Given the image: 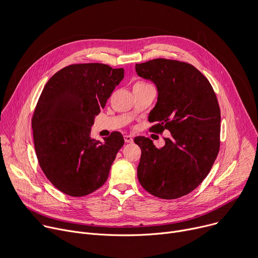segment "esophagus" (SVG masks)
<instances>
[{
  "label": "esophagus",
  "mask_w": 258,
  "mask_h": 258,
  "mask_svg": "<svg viewBox=\"0 0 258 258\" xmlns=\"http://www.w3.org/2000/svg\"><path fill=\"white\" fill-rule=\"evenodd\" d=\"M124 141H125V143H133L134 139H133V137H132V136L126 135V136H124Z\"/></svg>",
  "instance_id": "34e87169"
}]
</instances>
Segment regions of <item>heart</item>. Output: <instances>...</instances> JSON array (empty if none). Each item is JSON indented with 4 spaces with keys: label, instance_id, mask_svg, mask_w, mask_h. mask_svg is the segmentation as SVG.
<instances>
[{
    "label": "heart",
    "instance_id": "b5f03b06",
    "mask_svg": "<svg viewBox=\"0 0 258 258\" xmlns=\"http://www.w3.org/2000/svg\"><path fill=\"white\" fill-rule=\"evenodd\" d=\"M142 85H147V83L145 82H138L135 84V86H142Z\"/></svg>",
    "mask_w": 258,
    "mask_h": 258
}]
</instances>
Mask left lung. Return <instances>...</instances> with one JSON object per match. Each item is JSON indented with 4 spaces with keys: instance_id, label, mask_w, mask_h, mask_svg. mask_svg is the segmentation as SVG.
<instances>
[{
    "instance_id": "1",
    "label": "left lung",
    "mask_w": 258,
    "mask_h": 258,
    "mask_svg": "<svg viewBox=\"0 0 258 258\" xmlns=\"http://www.w3.org/2000/svg\"><path fill=\"white\" fill-rule=\"evenodd\" d=\"M136 72L157 88L150 131L171 133L160 148L148 138H135L142 151L139 182L156 198H181L203 182L218 155L221 118L216 95L209 80L187 62L155 58L137 63Z\"/></svg>"
}]
</instances>
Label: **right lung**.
I'll return each instance as SVG.
<instances>
[{
	"label": "right lung",
	"instance_id": "obj_1",
	"mask_svg": "<svg viewBox=\"0 0 258 258\" xmlns=\"http://www.w3.org/2000/svg\"><path fill=\"white\" fill-rule=\"evenodd\" d=\"M123 77L122 68L77 63L59 70L44 86L32 119L34 144L42 171L61 192L84 197L108 179L123 137L114 132L101 142L90 132Z\"/></svg>",
	"mask_w": 258,
	"mask_h": 258
}]
</instances>
